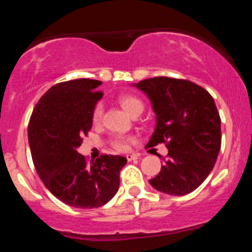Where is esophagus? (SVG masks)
<instances>
[{
    "label": "esophagus",
    "instance_id": "34e87169",
    "mask_svg": "<svg viewBox=\"0 0 252 252\" xmlns=\"http://www.w3.org/2000/svg\"><path fill=\"white\" fill-rule=\"evenodd\" d=\"M139 158H140L139 154H127V155H126V159H127L128 161H131V160H136L139 159Z\"/></svg>",
    "mask_w": 252,
    "mask_h": 252
}]
</instances>
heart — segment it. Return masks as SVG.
Here are the masks:
<instances>
[{"mask_svg": "<svg viewBox=\"0 0 252 252\" xmlns=\"http://www.w3.org/2000/svg\"><path fill=\"white\" fill-rule=\"evenodd\" d=\"M120 104L124 108L128 115L135 116L140 115V113L144 111V102L140 98H137L136 95L132 94H125L121 95L119 98ZM102 116H103V104L97 103L94 106L92 111V121L94 124H99L102 120ZM132 142V137L130 136H122V135H119V136L112 137V144L113 149L117 151H126L128 150V146Z\"/></svg>", "mask_w": 252, "mask_h": 252, "instance_id": "obj_1", "label": "heart"}]
</instances>
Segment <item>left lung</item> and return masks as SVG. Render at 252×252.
I'll return each instance as SVG.
<instances>
[{
  "label": "left lung",
  "mask_w": 252,
  "mask_h": 252,
  "mask_svg": "<svg viewBox=\"0 0 252 252\" xmlns=\"http://www.w3.org/2000/svg\"><path fill=\"white\" fill-rule=\"evenodd\" d=\"M133 86L148 95L157 115L146 146L168 148L161 170L149 182L165 194L193 192L212 171L221 149V119L212 95L193 82L168 77Z\"/></svg>",
  "instance_id": "1"
}]
</instances>
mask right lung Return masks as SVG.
I'll return each mask as SVG.
<instances>
[{
	"label": "right lung",
	"mask_w": 252,
	"mask_h": 252,
	"mask_svg": "<svg viewBox=\"0 0 252 252\" xmlns=\"http://www.w3.org/2000/svg\"><path fill=\"white\" fill-rule=\"evenodd\" d=\"M101 81L73 79L53 86L39 99L28 128L31 157L40 179L58 199L75 208H97L120 187L127 159L102 155L87 164L77 149L92 127V111L103 93Z\"/></svg>",
	"instance_id": "add662e5"
}]
</instances>
